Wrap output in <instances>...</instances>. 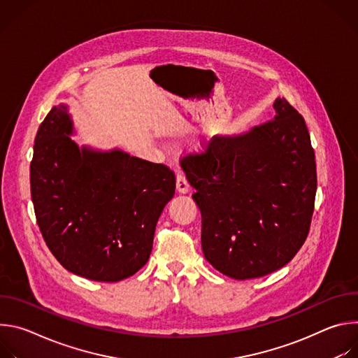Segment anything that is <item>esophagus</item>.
<instances>
[{"label":"esophagus","instance_id":"obj_1","mask_svg":"<svg viewBox=\"0 0 358 358\" xmlns=\"http://www.w3.org/2000/svg\"><path fill=\"white\" fill-rule=\"evenodd\" d=\"M177 191H178V192H182V194H185V192L189 191L188 180H187L185 174L181 173V171L177 174Z\"/></svg>","mask_w":358,"mask_h":358}]
</instances>
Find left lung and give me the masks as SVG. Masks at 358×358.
I'll use <instances>...</instances> for the list:
<instances>
[{"instance_id":"8db88e82","label":"left lung","mask_w":358,"mask_h":358,"mask_svg":"<svg viewBox=\"0 0 358 358\" xmlns=\"http://www.w3.org/2000/svg\"><path fill=\"white\" fill-rule=\"evenodd\" d=\"M275 119L238 137H214L184 157L201 211L206 259L234 279L289 264L309 235L317 173L303 116L278 97Z\"/></svg>"}]
</instances>
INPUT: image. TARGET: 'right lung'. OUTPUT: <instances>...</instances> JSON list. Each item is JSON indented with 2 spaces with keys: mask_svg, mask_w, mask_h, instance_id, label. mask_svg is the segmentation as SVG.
Here are the masks:
<instances>
[{
  "mask_svg": "<svg viewBox=\"0 0 358 358\" xmlns=\"http://www.w3.org/2000/svg\"><path fill=\"white\" fill-rule=\"evenodd\" d=\"M64 106L41 123L31 196L49 250L69 272L97 282L133 276L148 261L163 208L176 192L166 164L127 152L79 150Z\"/></svg>",
  "mask_w": 358,
  "mask_h": 358,
  "instance_id": "obj_1",
  "label": "right lung"
}]
</instances>
